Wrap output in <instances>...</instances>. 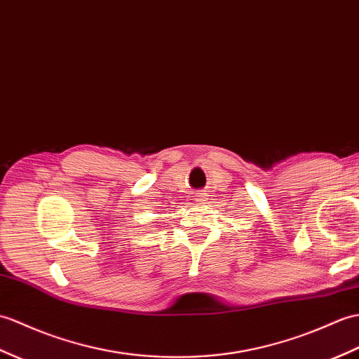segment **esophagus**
Masks as SVG:
<instances>
[{
  "label": "esophagus",
  "instance_id": "esophagus-1",
  "mask_svg": "<svg viewBox=\"0 0 359 359\" xmlns=\"http://www.w3.org/2000/svg\"><path fill=\"white\" fill-rule=\"evenodd\" d=\"M197 202H198V203H202V202H203V198H197Z\"/></svg>",
  "mask_w": 359,
  "mask_h": 359
}]
</instances>
